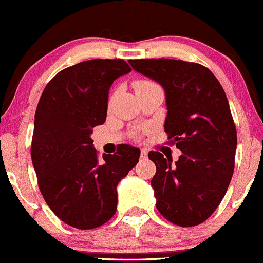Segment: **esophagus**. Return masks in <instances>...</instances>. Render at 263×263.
Segmentation results:
<instances>
[{"label":"esophagus","instance_id":"obj_1","mask_svg":"<svg viewBox=\"0 0 263 263\" xmlns=\"http://www.w3.org/2000/svg\"><path fill=\"white\" fill-rule=\"evenodd\" d=\"M146 157H148V153H146L145 149H142V152H140V159H146Z\"/></svg>","mask_w":263,"mask_h":263}]
</instances>
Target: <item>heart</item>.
I'll list each match as a JSON object with an SVG mask.
<instances>
[{
  "label": "heart",
  "instance_id": "heart-1",
  "mask_svg": "<svg viewBox=\"0 0 263 263\" xmlns=\"http://www.w3.org/2000/svg\"><path fill=\"white\" fill-rule=\"evenodd\" d=\"M154 87H159L154 81L151 80H139L135 83V91L139 92V91H144V90H151L154 89Z\"/></svg>",
  "mask_w": 263,
  "mask_h": 263
}]
</instances>
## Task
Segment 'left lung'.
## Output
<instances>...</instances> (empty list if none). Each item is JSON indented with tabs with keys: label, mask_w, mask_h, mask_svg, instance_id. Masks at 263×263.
<instances>
[{
	"label": "left lung",
	"mask_w": 263,
	"mask_h": 263,
	"mask_svg": "<svg viewBox=\"0 0 263 263\" xmlns=\"http://www.w3.org/2000/svg\"><path fill=\"white\" fill-rule=\"evenodd\" d=\"M135 71L158 81L166 95L164 130L182 151L172 157L149 152L157 166L152 187L159 213L180 227L210 218L233 176L236 125L219 81L210 69L173 59L129 60Z\"/></svg>",
	"instance_id": "obj_1"
}]
</instances>
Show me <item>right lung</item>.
Wrapping results in <instances>:
<instances>
[{
    "instance_id": "add662e5",
    "label": "right lung",
    "mask_w": 263,
    "mask_h": 263,
    "mask_svg": "<svg viewBox=\"0 0 263 263\" xmlns=\"http://www.w3.org/2000/svg\"><path fill=\"white\" fill-rule=\"evenodd\" d=\"M130 71L121 59L83 61L53 76L39 100L31 143L39 188L53 213L78 230L114 216L118 183L139 162V149L126 144L100 159L90 138L105 123L111 84Z\"/></svg>"
}]
</instances>
